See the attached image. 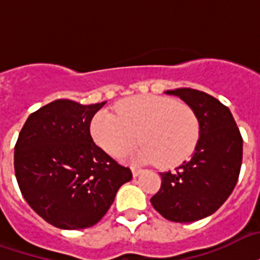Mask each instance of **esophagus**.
Listing matches in <instances>:
<instances>
[{"label": "esophagus", "mask_w": 260, "mask_h": 260, "mask_svg": "<svg viewBox=\"0 0 260 260\" xmlns=\"http://www.w3.org/2000/svg\"><path fill=\"white\" fill-rule=\"evenodd\" d=\"M143 170L142 169H139V168H132V174H134V177H138L139 174L142 173Z\"/></svg>", "instance_id": "esophagus-1"}]
</instances>
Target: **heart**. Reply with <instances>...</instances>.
Wrapping results in <instances>:
<instances>
[{
	"instance_id": "b5f03b06",
	"label": "heart",
	"mask_w": 260,
	"mask_h": 260,
	"mask_svg": "<svg viewBox=\"0 0 260 260\" xmlns=\"http://www.w3.org/2000/svg\"><path fill=\"white\" fill-rule=\"evenodd\" d=\"M91 136L113 156L129 151L138 139L143 144L135 156L140 162L174 168L193 154L201 138V121L193 109L174 99L138 95L117 105L116 114L96 113Z\"/></svg>"
}]
</instances>
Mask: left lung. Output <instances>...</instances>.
I'll return each instance as SVG.
<instances>
[{"instance_id":"1","label":"left lung","mask_w":260,"mask_h":260,"mask_svg":"<svg viewBox=\"0 0 260 260\" xmlns=\"http://www.w3.org/2000/svg\"><path fill=\"white\" fill-rule=\"evenodd\" d=\"M183 99L201 121V138L189 161L161 173L152 207L173 222H193L214 214L235 189L243 161V139L231 110L193 88L168 90Z\"/></svg>"}]
</instances>
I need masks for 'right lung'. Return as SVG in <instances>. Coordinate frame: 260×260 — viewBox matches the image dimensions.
Returning <instances> with one entry per match:
<instances>
[{
    "label": "right lung",
    "instance_id": "obj_1",
    "mask_svg": "<svg viewBox=\"0 0 260 260\" xmlns=\"http://www.w3.org/2000/svg\"><path fill=\"white\" fill-rule=\"evenodd\" d=\"M105 102L57 99L29 114L15 146V173L31 209L59 229L99 222L132 178L94 143L90 124Z\"/></svg>",
    "mask_w": 260,
    "mask_h": 260
}]
</instances>
